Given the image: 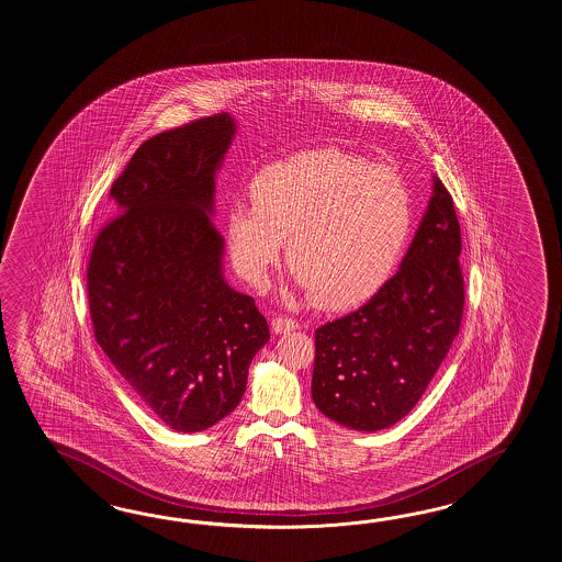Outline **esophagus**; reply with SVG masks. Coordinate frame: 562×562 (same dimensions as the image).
Masks as SVG:
<instances>
[{
	"mask_svg": "<svg viewBox=\"0 0 562 562\" xmlns=\"http://www.w3.org/2000/svg\"><path fill=\"white\" fill-rule=\"evenodd\" d=\"M271 326H273L274 334H288V331L297 330V328H300V324H297L293 317L285 316H274Z\"/></svg>",
	"mask_w": 562,
	"mask_h": 562,
	"instance_id": "obj_1",
	"label": "esophagus"
}]
</instances>
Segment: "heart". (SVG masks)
Wrapping results in <instances>:
<instances>
[{"mask_svg": "<svg viewBox=\"0 0 562 562\" xmlns=\"http://www.w3.org/2000/svg\"><path fill=\"white\" fill-rule=\"evenodd\" d=\"M252 205L226 212L232 265L262 288L281 259L324 310L371 300L402 259L412 232V195L387 167L336 148L310 150L252 177Z\"/></svg>", "mask_w": 562, "mask_h": 562, "instance_id": "heart-1", "label": "heart"}]
</instances>
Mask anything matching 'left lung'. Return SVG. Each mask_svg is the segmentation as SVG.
<instances>
[{
  "label": "left lung",
  "mask_w": 562,
  "mask_h": 562,
  "mask_svg": "<svg viewBox=\"0 0 562 562\" xmlns=\"http://www.w3.org/2000/svg\"><path fill=\"white\" fill-rule=\"evenodd\" d=\"M461 226L438 177L400 271L357 312L319 326L312 397L346 428L376 432L407 416L461 328Z\"/></svg>",
  "instance_id": "8db88e82"
}]
</instances>
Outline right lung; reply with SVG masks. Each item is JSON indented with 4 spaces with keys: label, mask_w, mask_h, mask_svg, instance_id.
Instances as JSON below:
<instances>
[{
    "label": "right lung",
    "mask_w": 562,
    "mask_h": 562,
    "mask_svg": "<svg viewBox=\"0 0 562 562\" xmlns=\"http://www.w3.org/2000/svg\"><path fill=\"white\" fill-rule=\"evenodd\" d=\"M236 132L210 115L160 132L112 186V220L87 267L95 340L160 422L202 432L243 400L269 342L255 300L224 281L216 173Z\"/></svg>",
    "instance_id": "1"
}]
</instances>
